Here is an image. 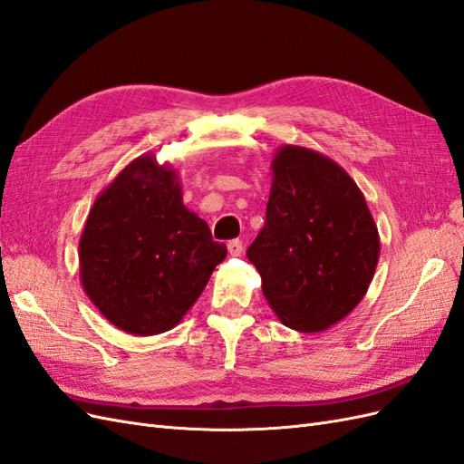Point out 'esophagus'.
I'll list each match as a JSON object with an SVG mask.
<instances>
[{
	"mask_svg": "<svg viewBox=\"0 0 464 464\" xmlns=\"http://www.w3.org/2000/svg\"><path fill=\"white\" fill-rule=\"evenodd\" d=\"M242 251H244L242 240H230V242H228V254H230L232 257L242 256Z\"/></svg>",
	"mask_w": 464,
	"mask_h": 464,
	"instance_id": "1",
	"label": "esophagus"
}]
</instances>
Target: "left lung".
<instances>
[{
  "label": "left lung",
  "mask_w": 464,
  "mask_h": 464,
  "mask_svg": "<svg viewBox=\"0 0 464 464\" xmlns=\"http://www.w3.org/2000/svg\"><path fill=\"white\" fill-rule=\"evenodd\" d=\"M271 170L265 227L247 259L286 327L325 331L366 296L379 259L377 224L356 181L325 154L285 145Z\"/></svg>",
  "instance_id": "left-lung-1"
}]
</instances>
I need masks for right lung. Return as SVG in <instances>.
<instances>
[{
    "label": "right lung",
    "instance_id": "1",
    "mask_svg": "<svg viewBox=\"0 0 464 464\" xmlns=\"http://www.w3.org/2000/svg\"><path fill=\"white\" fill-rule=\"evenodd\" d=\"M224 257L227 246L181 201L178 172L154 154L131 160L102 189L79 240L82 290L135 336L174 329Z\"/></svg>",
    "mask_w": 464,
    "mask_h": 464
}]
</instances>
